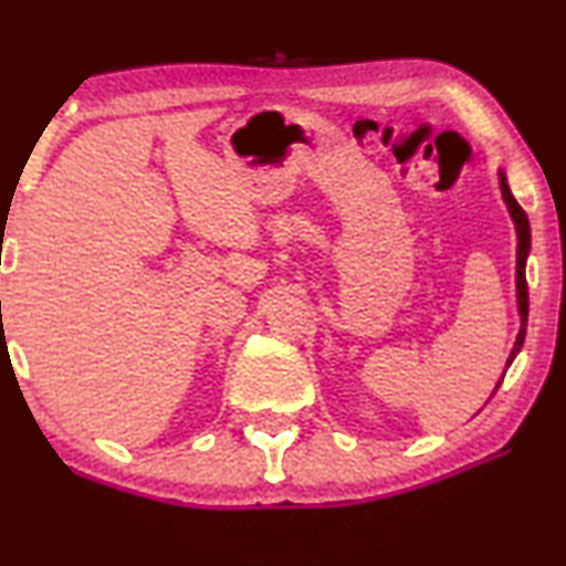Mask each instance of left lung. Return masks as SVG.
<instances>
[{"mask_svg":"<svg viewBox=\"0 0 566 566\" xmlns=\"http://www.w3.org/2000/svg\"><path fill=\"white\" fill-rule=\"evenodd\" d=\"M500 189H503V200L507 205V210H511V218L515 222V233H518V266H515V290H518L521 333H518V338H515L511 359H507V366H511L515 356H518V352H521L523 338H525V323H528V284H525V259H528V251H531V226H528V214H525L523 207L515 202V197L511 192V187H507V179L503 171H500ZM500 385H503V379H500ZM497 387H495V392H497Z\"/></svg>","mask_w":566,"mask_h":566,"instance_id":"1","label":"left lung"}]
</instances>
